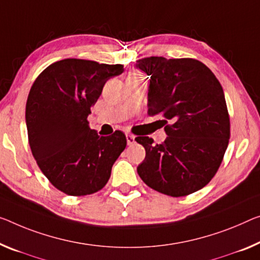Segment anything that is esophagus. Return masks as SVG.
I'll return each instance as SVG.
<instances>
[{"label":"esophagus","mask_w":260,"mask_h":260,"mask_svg":"<svg viewBox=\"0 0 260 260\" xmlns=\"http://www.w3.org/2000/svg\"><path fill=\"white\" fill-rule=\"evenodd\" d=\"M135 139H136V137H135L134 135L127 134L126 135V143H127V145H133V144L135 143Z\"/></svg>","instance_id":"1"}]
</instances>
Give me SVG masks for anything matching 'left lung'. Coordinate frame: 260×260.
Wrapping results in <instances>:
<instances>
[{
	"mask_svg": "<svg viewBox=\"0 0 260 260\" xmlns=\"http://www.w3.org/2000/svg\"><path fill=\"white\" fill-rule=\"evenodd\" d=\"M136 67L150 78L147 113L170 124L162 144L136 137L145 149L137 172L159 193L179 198L201 189L221 165L230 138V119L221 83L195 59L150 57Z\"/></svg>",
	"mask_w": 260,
	"mask_h": 260,
	"instance_id": "obj_1",
	"label": "left lung"
}]
</instances>
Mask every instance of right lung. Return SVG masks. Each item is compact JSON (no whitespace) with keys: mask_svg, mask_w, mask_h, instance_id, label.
Here are the masks:
<instances>
[{"mask_svg":"<svg viewBox=\"0 0 260 260\" xmlns=\"http://www.w3.org/2000/svg\"><path fill=\"white\" fill-rule=\"evenodd\" d=\"M123 71V65L63 59L46 67L31 87L25 108L31 151L44 175L67 195L102 189L125 149L122 131L102 137L87 121L105 83Z\"/></svg>","mask_w":260,"mask_h":260,"instance_id":"add662e5","label":"right lung"}]
</instances>
